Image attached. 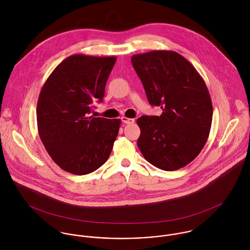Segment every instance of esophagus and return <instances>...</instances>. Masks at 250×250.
<instances>
[{
  "instance_id": "esophagus-1",
  "label": "esophagus",
  "mask_w": 250,
  "mask_h": 250,
  "mask_svg": "<svg viewBox=\"0 0 250 250\" xmlns=\"http://www.w3.org/2000/svg\"><path fill=\"white\" fill-rule=\"evenodd\" d=\"M121 120H122L123 123H126V124H133V123L135 122V119H133V118H128V117H126V116L121 117Z\"/></svg>"
}]
</instances>
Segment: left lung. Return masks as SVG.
<instances>
[{"label": "left lung", "instance_id": "1", "mask_svg": "<svg viewBox=\"0 0 250 250\" xmlns=\"http://www.w3.org/2000/svg\"><path fill=\"white\" fill-rule=\"evenodd\" d=\"M132 64L151 106L160 116L143 115L138 146L154 167L173 171L192 162L208 140L213 105L207 85L194 66L174 51L134 55Z\"/></svg>", "mask_w": 250, "mask_h": 250}]
</instances>
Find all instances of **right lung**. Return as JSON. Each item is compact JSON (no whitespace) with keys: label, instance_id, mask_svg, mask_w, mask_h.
I'll return each instance as SVG.
<instances>
[{"label":"right lung","instance_id":"right-lung-1","mask_svg":"<svg viewBox=\"0 0 250 250\" xmlns=\"http://www.w3.org/2000/svg\"><path fill=\"white\" fill-rule=\"evenodd\" d=\"M115 57L73 55L43 84L36 107L40 140L52 160L76 175L91 173L110 155L120 119L89 116L102 102Z\"/></svg>","mask_w":250,"mask_h":250}]
</instances>
